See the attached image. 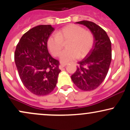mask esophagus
<instances>
[{
  "instance_id": "obj_1",
  "label": "esophagus",
  "mask_w": 130,
  "mask_h": 130,
  "mask_svg": "<svg viewBox=\"0 0 130 130\" xmlns=\"http://www.w3.org/2000/svg\"><path fill=\"white\" fill-rule=\"evenodd\" d=\"M65 66H66V65H65V64H60V65H59V69L62 70V68H64Z\"/></svg>"
}]
</instances>
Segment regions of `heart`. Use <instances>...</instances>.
Returning a JSON list of instances; mask_svg holds the SVG:
<instances>
[{"label": "heart", "mask_w": 130, "mask_h": 130, "mask_svg": "<svg viewBox=\"0 0 130 130\" xmlns=\"http://www.w3.org/2000/svg\"><path fill=\"white\" fill-rule=\"evenodd\" d=\"M70 40L68 49L61 53L60 60L67 63L77 58H83L89 54L93 44V36L90 31L76 24H69L52 34L47 40V46L53 56H59L63 46V41Z\"/></svg>", "instance_id": "1"}]
</instances>
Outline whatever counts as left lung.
I'll return each mask as SVG.
<instances>
[{"label":"left lung","mask_w":130,"mask_h":130,"mask_svg":"<svg viewBox=\"0 0 130 130\" xmlns=\"http://www.w3.org/2000/svg\"><path fill=\"white\" fill-rule=\"evenodd\" d=\"M85 26L94 37L93 48L84 59L78 62L77 70L71 79L80 90L90 91L96 89L106 76L112 59L111 42L106 32L93 22H76Z\"/></svg>","instance_id":"1"}]
</instances>
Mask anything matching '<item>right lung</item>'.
<instances>
[{
	"mask_svg": "<svg viewBox=\"0 0 130 130\" xmlns=\"http://www.w3.org/2000/svg\"><path fill=\"white\" fill-rule=\"evenodd\" d=\"M54 28L40 25L25 33L16 46L14 62L24 86L38 96L49 94L56 87L60 70L59 61L49 53L47 40Z\"/></svg>",
	"mask_w": 130,
	"mask_h": 130,
	"instance_id": "right-lung-1",
	"label": "right lung"
}]
</instances>
